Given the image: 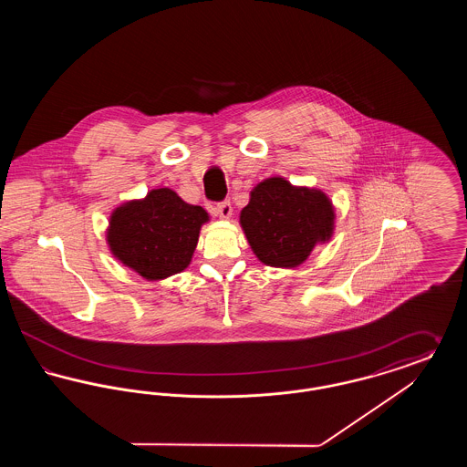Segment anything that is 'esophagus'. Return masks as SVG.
<instances>
[{
	"mask_svg": "<svg viewBox=\"0 0 467 467\" xmlns=\"http://www.w3.org/2000/svg\"><path fill=\"white\" fill-rule=\"evenodd\" d=\"M212 210H213V213H217L221 219H229V217L233 215V208H231V202H229V201L217 202Z\"/></svg>",
	"mask_w": 467,
	"mask_h": 467,
	"instance_id": "1",
	"label": "esophagus"
}]
</instances>
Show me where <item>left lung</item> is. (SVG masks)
Instances as JSON below:
<instances>
[{"mask_svg":"<svg viewBox=\"0 0 467 467\" xmlns=\"http://www.w3.org/2000/svg\"><path fill=\"white\" fill-rule=\"evenodd\" d=\"M240 223L261 263L296 267L308 259L315 244L331 238L333 202L322 191L267 178L250 192Z\"/></svg>","mask_w":467,"mask_h":467,"instance_id":"left-lung-1","label":"left lung"}]
</instances>
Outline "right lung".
Masks as SVG:
<instances>
[{
  "mask_svg": "<svg viewBox=\"0 0 467 467\" xmlns=\"http://www.w3.org/2000/svg\"><path fill=\"white\" fill-rule=\"evenodd\" d=\"M208 213L171 189H154L143 200L115 208L107 242L111 254L147 280H162L191 265Z\"/></svg>",
  "mask_w": 467,
  "mask_h": 467,
  "instance_id": "add662e5",
  "label": "right lung"
}]
</instances>
